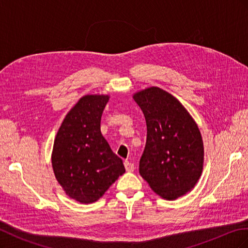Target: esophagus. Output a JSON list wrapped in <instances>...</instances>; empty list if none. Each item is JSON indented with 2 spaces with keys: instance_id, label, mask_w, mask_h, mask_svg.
Wrapping results in <instances>:
<instances>
[{
  "instance_id": "34e87169",
  "label": "esophagus",
  "mask_w": 248,
  "mask_h": 248,
  "mask_svg": "<svg viewBox=\"0 0 248 248\" xmlns=\"http://www.w3.org/2000/svg\"><path fill=\"white\" fill-rule=\"evenodd\" d=\"M124 167H125V170L127 171H133L134 170V164L129 162V161H127V160L124 161Z\"/></svg>"
}]
</instances>
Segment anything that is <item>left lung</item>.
Listing matches in <instances>:
<instances>
[{
  "mask_svg": "<svg viewBox=\"0 0 248 248\" xmlns=\"http://www.w3.org/2000/svg\"><path fill=\"white\" fill-rule=\"evenodd\" d=\"M132 97L147 123L140 176L164 200L185 196L198 183L204 166L198 124L176 97L158 87L140 90Z\"/></svg>",
  "mask_w": 248,
  "mask_h": 248,
  "instance_id": "obj_1",
  "label": "left lung"
}]
</instances>
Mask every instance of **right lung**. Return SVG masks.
I'll return each mask as SVG.
<instances>
[{
  "instance_id": "1",
  "label": "right lung",
  "mask_w": 248,
  "mask_h": 248,
  "mask_svg": "<svg viewBox=\"0 0 248 248\" xmlns=\"http://www.w3.org/2000/svg\"><path fill=\"white\" fill-rule=\"evenodd\" d=\"M109 95L82 96L65 116L55 138L51 166L70 199L81 204L98 201L123 175L121 158L111 151L100 130Z\"/></svg>"
}]
</instances>
